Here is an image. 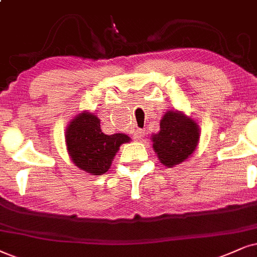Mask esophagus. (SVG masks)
Listing matches in <instances>:
<instances>
[{"instance_id": "obj_1", "label": "esophagus", "mask_w": 257, "mask_h": 257, "mask_svg": "<svg viewBox=\"0 0 257 257\" xmlns=\"http://www.w3.org/2000/svg\"><path fill=\"white\" fill-rule=\"evenodd\" d=\"M144 135H145V131H144V129L138 128V129H136V131H135L134 138H135L136 140H141L142 138H144Z\"/></svg>"}]
</instances>
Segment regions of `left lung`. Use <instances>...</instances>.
Segmentation results:
<instances>
[{
	"label": "left lung",
	"instance_id": "8db88e82",
	"mask_svg": "<svg viewBox=\"0 0 257 257\" xmlns=\"http://www.w3.org/2000/svg\"><path fill=\"white\" fill-rule=\"evenodd\" d=\"M199 139L198 123L179 110H167L160 119V131L151 136L159 160L168 168L187 160L197 149Z\"/></svg>",
	"mask_w": 257,
	"mask_h": 257
}]
</instances>
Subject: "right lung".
<instances>
[{"mask_svg": "<svg viewBox=\"0 0 257 257\" xmlns=\"http://www.w3.org/2000/svg\"><path fill=\"white\" fill-rule=\"evenodd\" d=\"M131 138L123 133L106 135L100 129L98 116L82 111L71 119L65 132V144L71 160L91 175H102L111 166L113 158Z\"/></svg>", "mask_w": 257, "mask_h": 257, "instance_id": "1", "label": "right lung"}]
</instances>
